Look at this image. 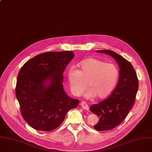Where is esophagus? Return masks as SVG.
Here are the masks:
<instances>
[{
    "label": "esophagus",
    "mask_w": 152,
    "mask_h": 152,
    "mask_svg": "<svg viewBox=\"0 0 152 152\" xmlns=\"http://www.w3.org/2000/svg\"><path fill=\"white\" fill-rule=\"evenodd\" d=\"M80 105L82 106V108L86 110H89V106L86 103L84 102H82L81 103H80Z\"/></svg>",
    "instance_id": "esophagus-1"
}]
</instances>
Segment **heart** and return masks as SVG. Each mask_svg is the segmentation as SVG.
<instances>
[{"instance_id":"heart-1","label":"heart","mask_w":152,"mask_h":152,"mask_svg":"<svg viewBox=\"0 0 152 152\" xmlns=\"http://www.w3.org/2000/svg\"><path fill=\"white\" fill-rule=\"evenodd\" d=\"M79 70L71 68L68 72V80L72 93L80 96L86 89L87 82L90 87L85 94L88 99L95 96L104 98L114 90L119 76L118 66L113 63L91 58L78 64Z\"/></svg>"}]
</instances>
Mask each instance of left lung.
Here are the masks:
<instances>
[{"instance_id": "1", "label": "left lung", "mask_w": 152, "mask_h": 152, "mask_svg": "<svg viewBox=\"0 0 152 152\" xmlns=\"http://www.w3.org/2000/svg\"><path fill=\"white\" fill-rule=\"evenodd\" d=\"M96 52L112 56L120 67L119 80L111 95L89 108L99 118L94 128L97 131H107L121 124L132 109L138 89V80L133 66L124 57L110 50Z\"/></svg>"}]
</instances>
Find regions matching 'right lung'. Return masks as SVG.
<instances>
[{
    "mask_svg": "<svg viewBox=\"0 0 152 152\" xmlns=\"http://www.w3.org/2000/svg\"><path fill=\"white\" fill-rule=\"evenodd\" d=\"M75 55L72 51L47 52L27 61L17 77L15 95L21 113L33 128L50 131L63 122L79 100L63 89V72Z\"/></svg>",
    "mask_w": 152,
    "mask_h": 152,
    "instance_id": "obj_1",
    "label": "right lung"
}]
</instances>
